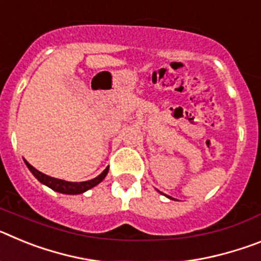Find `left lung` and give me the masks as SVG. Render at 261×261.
Wrapping results in <instances>:
<instances>
[{"label":"left lung","mask_w":261,"mask_h":261,"mask_svg":"<svg viewBox=\"0 0 261 261\" xmlns=\"http://www.w3.org/2000/svg\"><path fill=\"white\" fill-rule=\"evenodd\" d=\"M167 197H168V199H172V197H170V196H167Z\"/></svg>","instance_id":"1"}]
</instances>
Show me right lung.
Listing matches in <instances>:
<instances>
[{
  "instance_id": "add662e5",
  "label": "right lung",
  "mask_w": 261,
  "mask_h": 261,
  "mask_svg": "<svg viewBox=\"0 0 261 261\" xmlns=\"http://www.w3.org/2000/svg\"><path fill=\"white\" fill-rule=\"evenodd\" d=\"M24 163L27 165L30 171L32 172V175H34V176H35L40 183L49 187L50 190L56 191V192H60V193H65V195H80V193L86 192L87 190H90V188H93V187H95L96 184L100 183V181L106 177V175L108 174V167H107L102 174L99 175V176L94 177V179H91V180L81 181V183H73V181L61 180V179H56V177L48 176V175L38 171L35 167H32L27 161H24Z\"/></svg>"
}]
</instances>
